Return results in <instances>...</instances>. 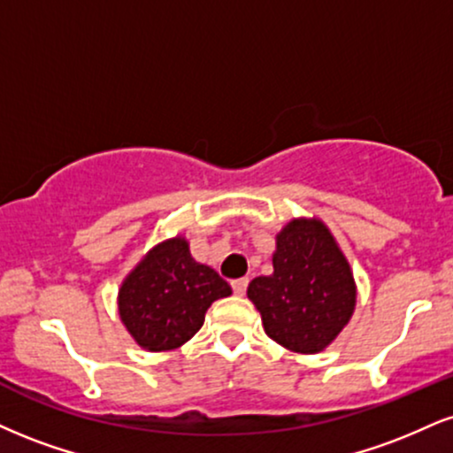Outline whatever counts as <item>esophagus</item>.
<instances>
[{"instance_id":"esophagus-1","label":"esophagus","mask_w":453,"mask_h":453,"mask_svg":"<svg viewBox=\"0 0 453 453\" xmlns=\"http://www.w3.org/2000/svg\"><path fill=\"white\" fill-rule=\"evenodd\" d=\"M247 287H249V279H236L232 280V288L236 296H244L247 293Z\"/></svg>"}]
</instances>
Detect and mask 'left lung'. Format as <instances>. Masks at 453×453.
<instances>
[{"label":"left lung","mask_w":453,"mask_h":453,"mask_svg":"<svg viewBox=\"0 0 453 453\" xmlns=\"http://www.w3.org/2000/svg\"><path fill=\"white\" fill-rule=\"evenodd\" d=\"M274 272L247 296L272 340L293 352H320L350 320L357 287L350 265L319 219H293L276 236Z\"/></svg>","instance_id":"left-lung-1"}]
</instances>
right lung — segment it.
<instances>
[{
  "label": "right lung",
  "mask_w": 453,
  "mask_h": 453,
  "mask_svg": "<svg viewBox=\"0 0 453 453\" xmlns=\"http://www.w3.org/2000/svg\"><path fill=\"white\" fill-rule=\"evenodd\" d=\"M230 285L209 265L198 264L183 238L157 244L122 282L118 308L130 335L145 350L183 346L204 323L215 299Z\"/></svg>",
  "instance_id": "1"
}]
</instances>
